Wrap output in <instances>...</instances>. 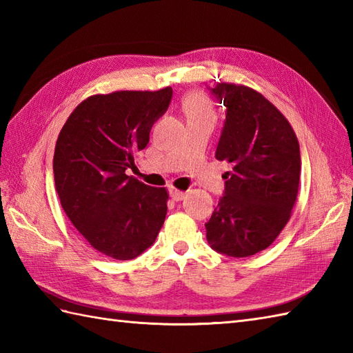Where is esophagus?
Returning a JSON list of instances; mask_svg holds the SVG:
<instances>
[{"label":"esophagus","mask_w":353,"mask_h":353,"mask_svg":"<svg viewBox=\"0 0 353 353\" xmlns=\"http://www.w3.org/2000/svg\"><path fill=\"white\" fill-rule=\"evenodd\" d=\"M170 196H171V199L174 200V201H181V200L185 199V192L176 190L174 186H171V188H170Z\"/></svg>","instance_id":"34e87169"}]
</instances>
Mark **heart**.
<instances>
[{
	"label": "heart",
	"instance_id": "b5f03b06",
	"mask_svg": "<svg viewBox=\"0 0 353 353\" xmlns=\"http://www.w3.org/2000/svg\"><path fill=\"white\" fill-rule=\"evenodd\" d=\"M182 108L186 115V119L190 121H201V119H209L214 121L215 112L211 100L203 92L194 91L185 97L182 101Z\"/></svg>",
	"mask_w": 353,
	"mask_h": 353
}]
</instances>
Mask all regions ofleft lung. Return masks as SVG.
I'll return each instance as SVG.
<instances>
[{"mask_svg": "<svg viewBox=\"0 0 353 353\" xmlns=\"http://www.w3.org/2000/svg\"><path fill=\"white\" fill-rule=\"evenodd\" d=\"M226 108L215 157L232 165L206 228L219 253L247 258L273 244L291 216L301 181V147L288 119L252 88L216 83Z\"/></svg>", "mask_w": 353, "mask_h": 353, "instance_id": "1", "label": "left lung"}]
</instances>
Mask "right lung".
Masks as SVG:
<instances>
[{"instance_id":"add662e5","label":"right lung","mask_w":353,"mask_h":353,"mask_svg":"<svg viewBox=\"0 0 353 353\" xmlns=\"http://www.w3.org/2000/svg\"><path fill=\"white\" fill-rule=\"evenodd\" d=\"M172 89L92 95L66 119L52 171L65 214L95 250L127 261L154 243L168 192L127 176L153 124L167 112Z\"/></svg>"}]
</instances>
